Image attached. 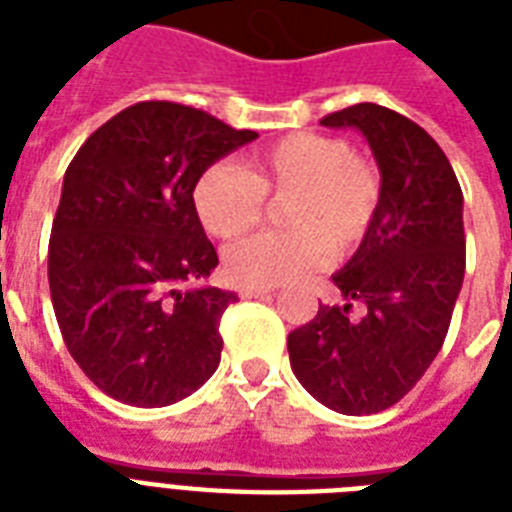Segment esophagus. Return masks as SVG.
I'll return each instance as SVG.
<instances>
[{
  "mask_svg": "<svg viewBox=\"0 0 512 512\" xmlns=\"http://www.w3.org/2000/svg\"><path fill=\"white\" fill-rule=\"evenodd\" d=\"M271 292V287H244L241 289V297H244V300H252V297H265L271 295Z\"/></svg>",
  "mask_w": 512,
  "mask_h": 512,
  "instance_id": "obj_1",
  "label": "esophagus"
}]
</instances>
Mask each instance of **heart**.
Segmentation results:
<instances>
[{"instance_id":"heart-1","label":"heart","mask_w":512,"mask_h":512,"mask_svg":"<svg viewBox=\"0 0 512 512\" xmlns=\"http://www.w3.org/2000/svg\"><path fill=\"white\" fill-rule=\"evenodd\" d=\"M265 199H287L281 225L225 249V276L241 287H276L303 279L335 257L356 255L380 220L385 180L348 140L295 132L257 151L244 172L212 164L196 177L193 212L215 239L244 236L265 215Z\"/></svg>"}]
</instances>
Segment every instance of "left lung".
Returning a JSON list of instances; mask_svg holds the SVG:
<instances>
[{
  "mask_svg": "<svg viewBox=\"0 0 512 512\" xmlns=\"http://www.w3.org/2000/svg\"><path fill=\"white\" fill-rule=\"evenodd\" d=\"M364 132L385 180L380 220L332 276L345 305H321L289 332L292 372L340 414L398 404L444 345L465 279L462 188L436 140L412 119L356 103L321 119ZM365 305L361 320L349 316Z\"/></svg>",
  "mask_w": 512,
  "mask_h": 512,
  "instance_id": "obj_1",
  "label": "left lung"
}]
</instances>
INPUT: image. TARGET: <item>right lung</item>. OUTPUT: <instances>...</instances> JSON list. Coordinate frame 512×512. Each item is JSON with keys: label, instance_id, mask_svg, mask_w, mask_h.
<instances>
[{"label": "right lung", "instance_id": "obj_1", "mask_svg": "<svg viewBox=\"0 0 512 512\" xmlns=\"http://www.w3.org/2000/svg\"><path fill=\"white\" fill-rule=\"evenodd\" d=\"M255 138L199 108L143 100L68 164L47 252L52 308L68 353L106 396L167 406L215 374L236 295L185 289L217 265L191 191Z\"/></svg>", "mask_w": 512, "mask_h": 512}]
</instances>
